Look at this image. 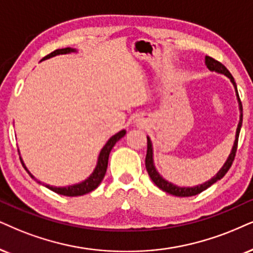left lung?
Masks as SVG:
<instances>
[{
	"mask_svg": "<svg viewBox=\"0 0 253 253\" xmlns=\"http://www.w3.org/2000/svg\"><path fill=\"white\" fill-rule=\"evenodd\" d=\"M206 65L207 68L210 70V71H215L218 73H222V75H225L228 78H230V81L235 86L236 89V94H237V99H238V104H239V111H241V117H239V123L237 126V130H236V139L235 142H233L231 153H230L229 158L226 159L225 164L223 165V167L219 169V171L213 176L211 180H209L208 182H204L203 184L196 185V187H177V185L170 183L167 180H165L161 175L159 174L158 170L155 169L154 166V161H153V147H152V141L148 136H147V155H146V169L148 171V175L152 178V181L158 185L160 189H162L166 193L174 195V196H178V197H189V196H195V195L202 193L203 190L208 189L210 185H212L213 183H216L217 181L220 180L224 175L228 172V170L231 167L233 160H235L236 156V152H237V145H238V136H239V132H241V127H242V123H243V106H242V101L239 99L238 92H237V85H236L235 79L231 76V73L229 72V70L223 65L222 63H219L218 60L211 58V57L206 56Z\"/></svg>",
	"mask_w": 253,
	"mask_h": 253,
	"instance_id": "1",
	"label": "left lung"
}]
</instances>
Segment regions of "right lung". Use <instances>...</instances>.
<instances>
[{"instance_id": "add662e5", "label": "right lung", "mask_w": 253, "mask_h": 253, "mask_svg": "<svg viewBox=\"0 0 253 253\" xmlns=\"http://www.w3.org/2000/svg\"><path fill=\"white\" fill-rule=\"evenodd\" d=\"M70 52H76V50L71 49V47H65V49H57V50L53 51V52H51L50 55L44 57V58L42 60L51 58V57H55L57 55H65V53H70ZM125 134H126V130L123 129V130H120L119 133H117L116 135L110 137V140H108V141L106 142V145H105L103 147V149L100 150V154H99L97 166H95L93 172H92V174L89 175V176L86 178L85 181L81 182V183L69 185V187H53V185H49V184H45V187L49 188L50 190L55 191V193H57V194L64 195V196H82V195H85V194L89 193V191L94 190L95 188H97L98 185L101 183V181H103L105 174H106L107 164H108V156H110V153H111L112 148H113L114 145H116V143L119 141V140L125 135ZM20 159H21L22 165H23V167L25 168V170L28 171V174L30 175V176L33 178H35L34 175L28 170L27 167H25L23 160H22V158H20ZM35 180H36V178H35Z\"/></svg>"}]
</instances>
